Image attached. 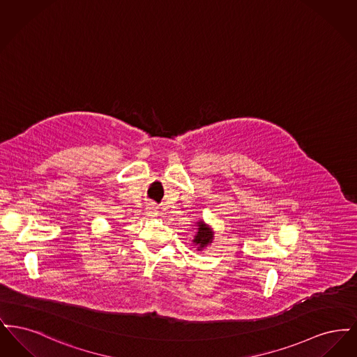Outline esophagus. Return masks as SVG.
<instances>
[{"label":"esophagus","mask_w":357,"mask_h":357,"mask_svg":"<svg viewBox=\"0 0 357 357\" xmlns=\"http://www.w3.org/2000/svg\"><path fill=\"white\" fill-rule=\"evenodd\" d=\"M146 215H147V217H150V218H153V217H156V215H158L156 204H149L146 206Z\"/></svg>","instance_id":"esophagus-1"}]
</instances>
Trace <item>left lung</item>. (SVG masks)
Masks as SVG:
<instances>
[{"instance_id":"left-lung-1","label":"left lung","mask_w":357,"mask_h":357,"mask_svg":"<svg viewBox=\"0 0 357 357\" xmlns=\"http://www.w3.org/2000/svg\"><path fill=\"white\" fill-rule=\"evenodd\" d=\"M211 239H213V231L204 225V222H199L198 233L194 239V242L198 245V250L204 249L207 243L211 242Z\"/></svg>"}]
</instances>
